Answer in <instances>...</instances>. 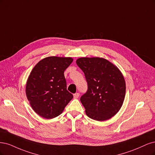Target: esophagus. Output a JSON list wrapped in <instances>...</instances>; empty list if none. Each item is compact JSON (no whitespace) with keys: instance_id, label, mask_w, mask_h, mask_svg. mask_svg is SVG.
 I'll return each mask as SVG.
<instances>
[{"instance_id":"esophagus-1","label":"esophagus","mask_w":155,"mask_h":155,"mask_svg":"<svg viewBox=\"0 0 155 155\" xmlns=\"http://www.w3.org/2000/svg\"><path fill=\"white\" fill-rule=\"evenodd\" d=\"M79 95H80V94H79L78 93H74V94H73L74 98H78V97H79Z\"/></svg>"}]
</instances>
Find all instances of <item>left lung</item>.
<instances>
[{
    "mask_svg": "<svg viewBox=\"0 0 155 155\" xmlns=\"http://www.w3.org/2000/svg\"><path fill=\"white\" fill-rule=\"evenodd\" d=\"M76 62L87 82V91L81 97L87 116L97 121L110 119L120 109L126 95L122 73L104 58L82 57Z\"/></svg>",
    "mask_w": 155,
    "mask_h": 155,
    "instance_id": "left-lung-1",
    "label": "left lung"
}]
</instances>
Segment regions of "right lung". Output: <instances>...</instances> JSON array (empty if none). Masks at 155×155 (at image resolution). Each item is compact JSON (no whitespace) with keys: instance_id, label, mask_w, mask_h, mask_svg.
<instances>
[{"instance_id":"right-lung-1","label":"right lung","mask_w":155,"mask_h":155,"mask_svg":"<svg viewBox=\"0 0 155 155\" xmlns=\"http://www.w3.org/2000/svg\"><path fill=\"white\" fill-rule=\"evenodd\" d=\"M73 61L71 57H48L32 69L26 82V94L39 116L46 119L58 117L73 98L67 90L64 74Z\"/></svg>"}]
</instances>
